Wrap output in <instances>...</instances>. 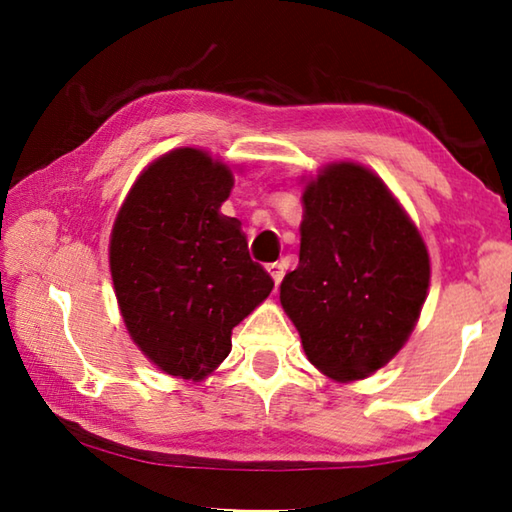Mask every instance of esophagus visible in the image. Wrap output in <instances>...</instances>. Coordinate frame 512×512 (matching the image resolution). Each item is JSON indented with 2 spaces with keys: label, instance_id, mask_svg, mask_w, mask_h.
Masks as SVG:
<instances>
[{
  "label": "esophagus",
  "instance_id": "obj_1",
  "mask_svg": "<svg viewBox=\"0 0 512 512\" xmlns=\"http://www.w3.org/2000/svg\"><path fill=\"white\" fill-rule=\"evenodd\" d=\"M266 271H268V275L273 277V282H275V287H277V284H280V282H282V277H284V268H282V264H277V262L268 264V266H266Z\"/></svg>",
  "mask_w": 512,
  "mask_h": 512
}]
</instances>
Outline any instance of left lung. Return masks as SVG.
Returning <instances> with one entry per match:
<instances>
[{"label":"left lung","instance_id":"1","mask_svg":"<svg viewBox=\"0 0 512 512\" xmlns=\"http://www.w3.org/2000/svg\"><path fill=\"white\" fill-rule=\"evenodd\" d=\"M429 277L420 230L375 171L343 160L307 180L300 262L280 302L323 375L357 381L384 368L418 323Z\"/></svg>","mask_w":512,"mask_h":512}]
</instances>
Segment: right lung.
Here are the masks:
<instances>
[{
	"label": "right lung",
	"instance_id": "right-lung-1",
	"mask_svg": "<svg viewBox=\"0 0 512 512\" xmlns=\"http://www.w3.org/2000/svg\"><path fill=\"white\" fill-rule=\"evenodd\" d=\"M235 185L210 153L180 146L146 167L110 232V275L133 343L167 375L201 381L232 329L273 291L241 223L221 214Z\"/></svg>",
	"mask_w": 512,
	"mask_h": 512
}]
</instances>
